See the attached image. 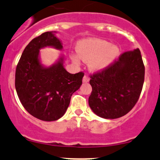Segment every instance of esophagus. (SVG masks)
Masks as SVG:
<instances>
[{
  "label": "esophagus",
  "mask_w": 160,
  "mask_h": 160,
  "mask_svg": "<svg viewBox=\"0 0 160 160\" xmlns=\"http://www.w3.org/2000/svg\"><path fill=\"white\" fill-rule=\"evenodd\" d=\"M90 81V78H88V76H86V75H85V76L83 77V79H82V82H84V83H88Z\"/></svg>",
  "instance_id": "34e87169"
}]
</instances>
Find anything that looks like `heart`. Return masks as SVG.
<instances>
[{
    "label": "heart",
    "mask_w": 160,
    "mask_h": 160,
    "mask_svg": "<svg viewBox=\"0 0 160 160\" xmlns=\"http://www.w3.org/2000/svg\"><path fill=\"white\" fill-rule=\"evenodd\" d=\"M78 55L72 57L75 64H79L80 59L89 62V69L93 72H102L112 65L119 56L120 49L116 44L99 38H85L77 45Z\"/></svg>",
    "instance_id": "heart-1"
}]
</instances>
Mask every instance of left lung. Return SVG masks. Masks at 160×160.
Masks as SVG:
<instances>
[{"mask_svg": "<svg viewBox=\"0 0 160 160\" xmlns=\"http://www.w3.org/2000/svg\"><path fill=\"white\" fill-rule=\"evenodd\" d=\"M144 72L141 51L137 48L122 53L106 70L91 75L88 103L93 112L107 119L128 113L139 99Z\"/></svg>", "mask_w": 160, "mask_h": 160, "instance_id": "1", "label": "left lung"}]
</instances>
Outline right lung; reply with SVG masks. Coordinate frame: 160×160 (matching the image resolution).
I'll return each mask as SVG.
<instances>
[{
	"label": "right lung",
	"mask_w": 160,
	"mask_h": 160,
	"mask_svg": "<svg viewBox=\"0 0 160 160\" xmlns=\"http://www.w3.org/2000/svg\"><path fill=\"white\" fill-rule=\"evenodd\" d=\"M57 32H47L32 39L23 51L16 69L15 87L21 103L34 117L51 122L60 119L67 110L72 95L82 84L83 72L71 74L64 68L65 56L47 66L41 61L40 50L62 51Z\"/></svg>",
	"instance_id": "1"
}]
</instances>
